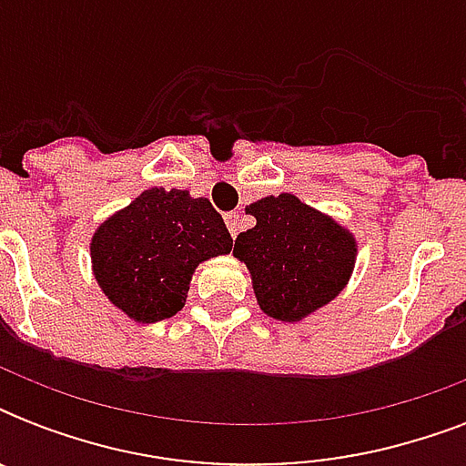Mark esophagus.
I'll use <instances>...</instances> for the list:
<instances>
[{"mask_svg":"<svg viewBox=\"0 0 466 466\" xmlns=\"http://www.w3.org/2000/svg\"><path fill=\"white\" fill-rule=\"evenodd\" d=\"M225 222L227 227H229V234L237 237V234H239V212H227Z\"/></svg>","mask_w":466,"mask_h":466,"instance_id":"1","label":"esophagus"}]
</instances>
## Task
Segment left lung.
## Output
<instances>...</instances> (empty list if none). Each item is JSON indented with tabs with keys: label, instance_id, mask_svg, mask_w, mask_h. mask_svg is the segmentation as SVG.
Here are the masks:
<instances>
[{
	"label": "left lung",
	"instance_id": "left-lung-1",
	"mask_svg": "<svg viewBox=\"0 0 466 466\" xmlns=\"http://www.w3.org/2000/svg\"><path fill=\"white\" fill-rule=\"evenodd\" d=\"M256 227L234 241L247 263L261 309L280 321H299L329 305L346 288L355 263V239L331 218L290 193L248 205Z\"/></svg>",
	"mask_w": 466,
	"mask_h": 466
}]
</instances>
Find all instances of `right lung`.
I'll list each match as a JSON object with an SVG mask.
<instances>
[{"instance_id": "add662e5", "label": "right lung", "mask_w": 466, "mask_h": 466, "mask_svg": "<svg viewBox=\"0 0 466 466\" xmlns=\"http://www.w3.org/2000/svg\"><path fill=\"white\" fill-rule=\"evenodd\" d=\"M229 251L232 237L210 200L176 188L145 190L91 241L101 290L142 324L181 311L198 263Z\"/></svg>"}]
</instances>
